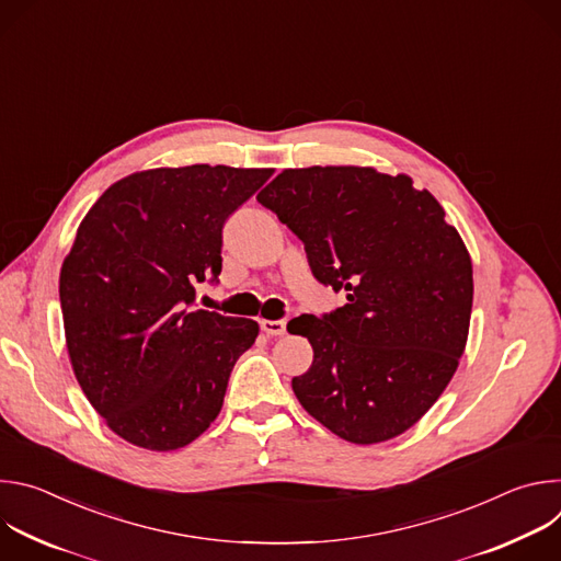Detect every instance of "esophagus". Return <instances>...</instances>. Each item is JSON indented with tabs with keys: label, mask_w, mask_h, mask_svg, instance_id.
Wrapping results in <instances>:
<instances>
[{
	"label": "esophagus",
	"mask_w": 561,
	"mask_h": 561,
	"mask_svg": "<svg viewBox=\"0 0 561 561\" xmlns=\"http://www.w3.org/2000/svg\"><path fill=\"white\" fill-rule=\"evenodd\" d=\"M260 324H262V331H264L266 335L279 337V335L286 333V322H284V319H262Z\"/></svg>",
	"instance_id": "34e87169"
}]
</instances>
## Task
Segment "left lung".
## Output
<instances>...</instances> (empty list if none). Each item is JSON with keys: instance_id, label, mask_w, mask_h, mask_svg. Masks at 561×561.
<instances>
[{"instance_id": "8db88e82", "label": "left lung", "mask_w": 561, "mask_h": 561, "mask_svg": "<svg viewBox=\"0 0 561 561\" xmlns=\"http://www.w3.org/2000/svg\"><path fill=\"white\" fill-rule=\"evenodd\" d=\"M257 202L304 242L312 275L346 290L331 314H299L312 366L293 377L304 411L351 444L415 426L463 355L472 264L439 202L370 167L282 171Z\"/></svg>"}]
</instances>
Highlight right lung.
<instances>
[{"label": "right lung", "mask_w": 561, "mask_h": 561, "mask_svg": "<svg viewBox=\"0 0 561 561\" xmlns=\"http://www.w3.org/2000/svg\"><path fill=\"white\" fill-rule=\"evenodd\" d=\"M271 169L193 164L133 173L93 204L59 273L72 373L133 446L178 450L219 415L230 370L260 327L195 310L221 273V228Z\"/></svg>", "instance_id": "obj_1"}]
</instances>
